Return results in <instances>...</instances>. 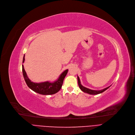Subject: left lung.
<instances>
[{
    "mask_svg": "<svg viewBox=\"0 0 135 135\" xmlns=\"http://www.w3.org/2000/svg\"><path fill=\"white\" fill-rule=\"evenodd\" d=\"M78 85H79V86L80 87V88L81 89V91H83V92H85V93H88L89 94H99V93H101L102 92H103L104 91H105V90H107V89L109 88L110 86H109L103 89H102V90H92V89H90L89 88H87L86 87H83L81 84V82H80V78L78 76Z\"/></svg>",
    "mask_w": 135,
    "mask_h": 135,
    "instance_id": "obj_1",
    "label": "left lung"
}]
</instances>
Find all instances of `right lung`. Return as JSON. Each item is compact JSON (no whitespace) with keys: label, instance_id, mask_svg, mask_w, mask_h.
<instances>
[{"label":"right lung","instance_id":"add662e5","mask_svg":"<svg viewBox=\"0 0 135 135\" xmlns=\"http://www.w3.org/2000/svg\"><path fill=\"white\" fill-rule=\"evenodd\" d=\"M24 61L25 55L23 56L22 62H23ZM68 72V69L65 70L60 75L59 79L54 82H49V81H46L41 83H35L32 82L28 79L26 73L24 69L23 65H22L23 76L25 81L28 87L34 92L43 95L53 94L57 93V92H59L62 87L64 79L65 78Z\"/></svg>","mask_w":135,"mask_h":135}]
</instances>
